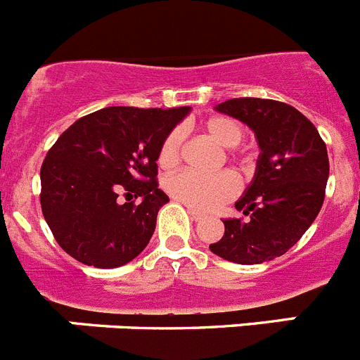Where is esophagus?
Here are the masks:
<instances>
[{
    "mask_svg": "<svg viewBox=\"0 0 360 360\" xmlns=\"http://www.w3.org/2000/svg\"><path fill=\"white\" fill-rule=\"evenodd\" d=\"M187 211H189V214H191V218L195 219V221H200V219H203V212H200V211H196V209H191V207H187Z\"/></svg>",
    "mask_w": 360,
    "mask_h": 360,
    "instance_id": "34e87169",
    "label": "esophagus"
}]
</instances>
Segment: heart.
Masks as SVG:
<instances>
[{
    "instance_id": "b5f03b06",
    "label": "heart",
    "mask_w": 360,
    "mask_h": 360,
    "mask_svg": "<svg viewBox=\"0 0 360 360\" xmlns=\"http://www.w3.org/2000/svg\"><path fill=\"white\" fill-rule=\"evenodd\" d=\"M202 131L221 148H229L227 157L238 162L241 169L247 167L249 157L238 151L243 139V128L236 119L227 115H212L202 122ZM186 133L182 128L171 129L158 149V164L164 169H174L184 155ZM165 189L174 200L196 211H212L224 205L238 193V180L231 171H221L212 176H200L191 171H180L165 180Z\"/></svg>"
}]
</instances>
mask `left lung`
<instances>
[{
  "instance_id": "1",
  "label": "left lung",
  "mask_w": 360,
  "mask_h": 360,
  "mask_svg": "<svg viewBox=\"0 0 360 360\" xmlns=\"http://www.w3.org/2000/svg\"><path fill=\"white\" fill-rule=\"evenodd\" d=\"M216 110L247 124L259 144L252 182L236 202L245 218L224 219L211 252L257 265L292 249L319 214L330 162L319 131L301 111L272 98L240 97Z\"/></svg>"
}]
</instances>
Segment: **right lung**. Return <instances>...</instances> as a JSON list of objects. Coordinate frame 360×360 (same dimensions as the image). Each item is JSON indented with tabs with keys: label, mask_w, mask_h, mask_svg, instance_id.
Returning <instances> with one entry per match:
<instances>
[{
	"label": "right lung",
	"mask_w": 360,
	"mask_h": 360,
	"mask_svg": "<svg viewBox=\"0 0 360 360\" xmlns=\"http://www.w3.org/2000/svg\"><path fill=\"white\" fill-rule=\"evenodd\" d=\"M189 110L103 108L57 139L41 165L39 198L66 254L84 265L113 269L146 249L158 211L169 202L158 189V149ZM131 198L141 203L129 202Z\"/></svg>",
	"instance_id": "add662e5"
}]
</instances>
